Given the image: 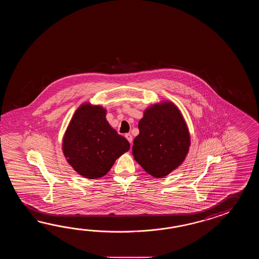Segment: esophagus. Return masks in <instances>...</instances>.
I'll use <instances>...</instances> for the list:
<instances>
[{
	"label": "esophagus",
	"instance_id": "1",
	"mask_svg": "<svg viewBox=\"0 0 259 259\" xmlns=\"http://www.w3.org/2000/svg\"><path fill=\"white\" fill-rule=\"evenodd\" d=\"M125 137H126V139H127V141L130 142V143H132V136L131 133H127V134L125 135Z\"/></svg>",
	"mask_w": 259,
	"mask_h": 259
}]
</instances>
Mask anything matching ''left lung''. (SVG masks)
Instances as JSON below:
<instances>
[{
	"label": "left lung",
	"instance_id": "left-lung-1",
	"mask_svg": "<svg viewBox=\"0 0 259 259\" xmlns=\"http://www.w3.org/2000/svg\"><path fill=\"white\" fill-rule=\"evenodd\" d=\"M132 154L138 164L154 178L175 170L187 156L191 137L182 112L169 101L149 106L139 121Z\"/></svg>",
	"mask_w": 259,
	"mask_h": 259
}]
</instances>
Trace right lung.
<instances>
[{"mask_svg":"<svg viewBox=\"0 0 259 259\" xmlns=\"http://www.w3.org/2000/svg\"><path fill=\"white\" fill-rule=\"evenodd\" d=\"M105 116L103 106L82 104L63 138L62 149L67 163L87 179L106 175L116 160L130 149V143L111 127Z\"/></svg>","mask_w":259,"mask_h":259,"instance_id":"right-lung-1","label":"right lung"}]
</instances>
